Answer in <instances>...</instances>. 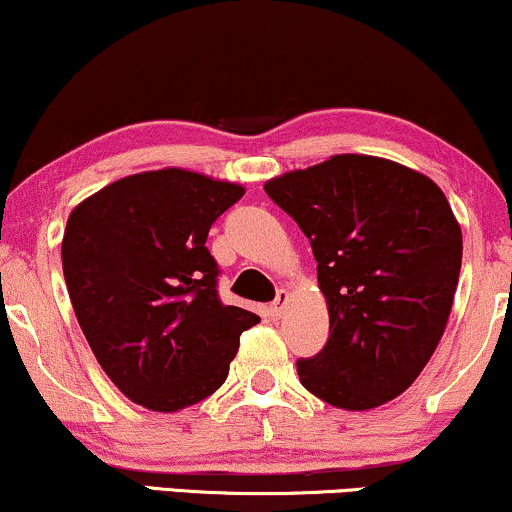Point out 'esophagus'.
<instances>
[{"instance_id": "1", "label": "esophagus", "mask_w": 512, "mask_h": 512, "mask_svg": "<svg viewBox=\"0 0 512 512\" xmlns=\"http://www.w3.org/2000/svg\"><path fill=\"white\" fill-rule=\"evenodd\" d=\"M286 303H289V291H286V289H279V291H276L274 303L269 305V315H272L274 320H279L281 313H284V305H286Z\"/></svg>"}]
</instances>
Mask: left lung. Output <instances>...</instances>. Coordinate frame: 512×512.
Instances as JSON below:
<instances>
[{
    "mask_svg": "<svg viewBox=\"0 0 512 512\" xmlns=\"http://www.w3.org/2000/svg\"><path fill=\"white\" fill-rule=\"evenodd\" d=\"M264 192L301 226L330 310V339L296 363L332 407H380L419 378L448 325L462 231L443 190L378 156L291 170Z\"/></svg>",
    "mask_w": 512,
    "mask_h": 512,
    "instance_id": "left-lung-1",
    "label": "left lung"
}]
</instances>
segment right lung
I'll use <instances>...</instances> for the list:
<instances>
[{
	"label": "right lung",
	"mask_w": 512,
	"mask_h": 512,
	"mask_svg": "<svg viewBox=\"0 0 512 512\" xmlns=\"http://www.w3.org/2000/svg\"><path fill=\"white\" fill-rule=\"evenodd\" d=\"M245 195L182 168L127 175L69 214L62 269L93 356L122 395L178 411L223 385L240 334L260 322L223 305L209 228Z\"/></svg>",
	"instance_id": "1"
}]
</instances>
